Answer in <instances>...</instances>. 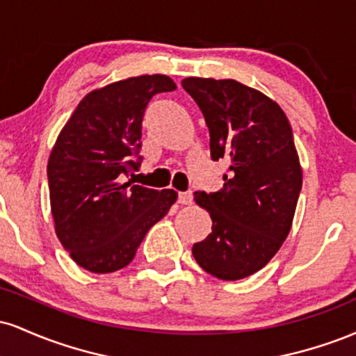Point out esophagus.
Listing matches in <instances>:
<instances>
[{"instance_id": "1", "label": "esophagus", "mask_w": 356, "mask_h": 356, "mask_svg": "<svg viewBox=\"0 0 356 356\" xmlns=\"http://www.w3.org/2000/svg\"><path fill=\"white\" fill-rule=\"evenodd\" d=\"M192 202V192L186 191V192H179V204H191Z\"/></svg>"}]
</instances>
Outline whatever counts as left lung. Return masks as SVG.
Here are the masks:
<instances>
[{
    "label": "left lung",
    "instance_id": "1",
    "mask_svg": "<svg viewBox=\"0 0 356 356\" xmlns=\"http://www.w3.org/2000/svg\"><path fill=\"white\" fill-rule=\"evenodd\" d=\"M182 87L209 127L212 161H229L222 189L194 192L212 232L192 254L219 280H243L266 266L291 231L303 184L291 125L275 100L236 80L189 76Z\"/></svg>",
    "mask_w": 356,
    "mask_h": 356
}]
</instances>
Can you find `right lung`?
<instances>
[{
	"label": "right lung",
	"mask_w": 356,
	"mask_h": 356,
	"mask_svg": "<svg viewBox=\"0 0 356 356\" xmlns=\"http://www.w3.org/2000/svg\"><path fill=\"white\" fill-rule=\"evenodd\" d=\"M175 88L165 75H140L93 90L53 145L47 170L55 232L72 259L90 273L125 268L147 231L177 199L172 189L124 182L140 165L147 105Z\"/></svg>",
	"instance_id": "right-lung-1"
}]
</instances>
